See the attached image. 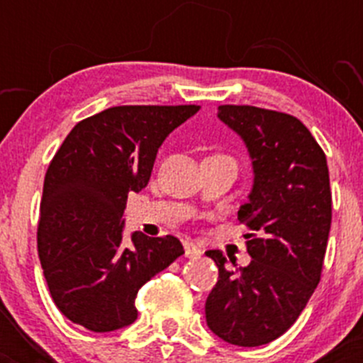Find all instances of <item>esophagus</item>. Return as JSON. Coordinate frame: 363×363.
Masks as SVG:
<instances>
[{"mask_svg": "<svg viewBox=\"0 0 363 363\" xmlns=\"http://www.w3.org/2000/svg\"><path fill=\"white\" fill-rule=\"evenodd\" d=\"M182 246H184V255L188 256V258H199V256L202 255V250H200L199 246H195L193 242H189V240H184Z\"/></svg>", "mask_w": 363, "mask_h": 363, "instance_id": "esophagus-1", "label": "esophagus"}]
</instances>
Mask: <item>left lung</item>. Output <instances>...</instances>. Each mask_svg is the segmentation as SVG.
<instances>
[{
	"label": "left lung",
	"mask_w": 363,
	"mask_h": 363,
	"mask_svg": "<svg viewBox=\"0 0 363 363\" xmlns=\"http://www.w3.org/2000/svg\"><path fill=\"white\" fill-rule=\"evenodd\" d=\"M218 117L240 135L252 160L250 202L239 208L252 259L237 269L219 250L205 252L219 269L205 318L226 342L262 346L295 323L321 279L332 223L327 156L290 113L221 105Z\"/></svg>",
	"instance_id": "left-lung-1"
}]
</instances>
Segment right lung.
I'll list each match as a JSON object with an SVG mask.
<instances>
[{"label": "right lung", "mask_w": 363, "mask_h": 363, "mask_svg": "<svg viewBox=\"0 0 363 363\" xmlns=\"http://www.w3.org/2000/svg\"><path fill=\"white\" fill-rule=\"evenodd\" d=\"M199 105H121L75 124L54 155L40 203L38 256L57 309L91 332L137 320L138 290L184 255L177 237L123 239L128 193L147 186L164 138Z\"/></svg>", "instance_id": "right-lung-1"}]
</instances>
